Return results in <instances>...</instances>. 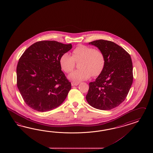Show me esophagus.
<instances>
[{
  "label": "esophagus",
  "mask_w": 153,
  "mask_h": 153,
  "mask_svg": "<svg viewBox=\"0 0 153 153\" xmlns=\"http://www.w3.org/2000/svg\"><path fill=\"white\" fill-rule=\"evenodd\" d=\"M79 84V82H71V85H72V86H77V85H78Z\"/></svg>",
  "instance_id": "esophagus-1"
}]
</instances>
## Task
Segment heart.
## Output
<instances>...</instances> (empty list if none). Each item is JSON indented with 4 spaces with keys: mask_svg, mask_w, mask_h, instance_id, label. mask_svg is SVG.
Wrapping results in <instances>:
<instances>
[{
    "mask_svg": "<svg viewBox=\"0 0 153 153\" xmlns=\"http://www.w3.org/2000/svg\"><path fill=\"white\" fill-rule=\"evenodd\" d=\"M105 56L102 51L85 45H79L72 51V56L63 54L59 59L62 70L69 74L74 70L76 62L79 63L80 70L71 73L68 78L74 81L89 79L91 75L96 77L101 74L105 65Z\"/></svg>",
    "mask_w": 153,
    "mask_h": 153,
    "instance_id": "obj_1",
    "label": "heart"
}]
</instances>
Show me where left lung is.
Wrapping results in <instances>:
<instances>
[{
	"mask_svg": "<svg viewBox=\"0 0 153 153\" xmlns=\"http://www.w3.org/2000/svg\"><path fill=\"white\" fill-rule=\"evenodd\" d=\"M102 51L105 65L95 81L89 83L86 96L94 108L108 110L117 107L126 98L133 81L130 55L114 42L100 39L90 42Z\"/></svg>",
	"mask_w": 153,
	"mask_h": 153,
	"instance_id": "1",
	"label": "left lung"
}]
</instances>
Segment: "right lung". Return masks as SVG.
Listing matches in <instances>:
<instances>
[{"label": "right lung", "instance_id": "right-lung-1", "mask_svg": "<svg viewBox=\"0 0 153 153\" xmlns=\"http://www.w3.org/2000/svg\"><path fill=\"white\" fill-rule=\"evenodd\" d=\"M71 48V44L42 41L30 45L22 55L17 67V87L29 107L48 111L66 99L71 83L61 71L59 59Z\"/></svg>", "mask_w": 153, "mask_h": 153}]
</instances>
